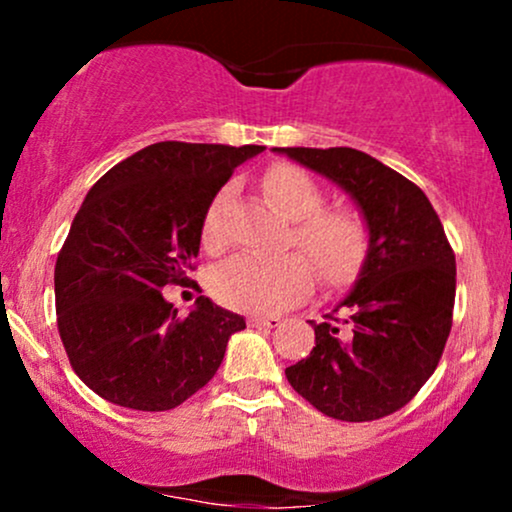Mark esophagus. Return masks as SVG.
Segmentation results:
<instances>
[{
  "instance_id": "1",
  "label": "esophagus",
  "mask_w": 512,
  "mask_h": 512,
  "mask_svg": "<svg viewBox=\"0 0 512 512\" xmlns=\"http://www.w3.org/2000/svg\"><path fill=\"white\" fill-rule=\"evenodd\" d=\"M248 325L260 327V330H274V327L281 325V317L279 315H250Z\"/></svg>"
}]
</instances>
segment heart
Here are the masks:
<instances>
[{"label": "heart", "mask_w": 512, "mask_h": 512, "mask_svg": "<svg viewBox=\"0 0 512 512\" xmlns=\"http://www.w3.org/2000/svg\"><path fill=\"white\" fill-rule=\"evenodd\" d=\"M262 185L274 207L293 219L289 243L309 260L301 252H238L211 272L216 301L243 313H274L303 301L313 291L315 272L327 289L354 281L368 255V228L361 216L344 207H325L322 187L289 163L269 168ZM228 195L231 187H223L204 214L202 243L209 252H219L228 243L223 221Z\"/></svg>", "instance_id": "heart-1"}]
</instances>
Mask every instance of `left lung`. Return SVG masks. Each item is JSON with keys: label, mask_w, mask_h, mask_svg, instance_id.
<instances>
[{"label": "left lung", "mask_w": 512, "mask_h": 512, "mask_svg": "<svg viewBox=\"0 0 512 512\" xmlns=\"http://www.w3.org/2000/svg\"><path fill=\"white\" fill-rule=\"evenodd\" d=\"M337 182L368 223L354 291L325 322L310 320V356L286 368L293 390L339 421H375L414 399L452 327L455 252L414 182L349 146L274 149Z\"/></svg>", "instance_id": "1"}]
</instances>
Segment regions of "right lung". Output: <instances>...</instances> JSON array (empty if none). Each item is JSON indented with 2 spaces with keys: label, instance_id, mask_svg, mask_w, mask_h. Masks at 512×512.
Instances as JSON below:
<instances>
[{
  "label": "right lung",
  "instance_id": "obj_1",
  "mask_svg": "<svg viewBox=\"0 0 512 512\" xmlns=\"http://www.w3.org/2000/svg\"><path fill=\"white\" fill-rule=\"evenodd\" d=\"M262 146L158 142L103 175L55 264L57 330L74 373L108 402L168 411L214 378L245 320L199 296L163 298L195 269L211 199Z\"/></svg>",
  "mask_w": 512,
  "mask_h": 512
}]
</instances>
